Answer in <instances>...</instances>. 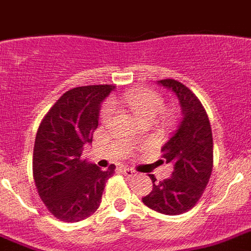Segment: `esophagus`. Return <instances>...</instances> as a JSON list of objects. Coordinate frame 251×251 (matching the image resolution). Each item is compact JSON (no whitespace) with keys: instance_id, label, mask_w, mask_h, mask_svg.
Listing matches in <instances>:
<instances>
[{"instance_id":"34e87169","label":"esophagus","mask_w":251,"mask_h":251,"mask_svg":"<svg viewBox=\"0 0 251 251\" xmlns=\"http://www.w3.org/2000/svg\"><path fill=\"white\" fill-rule=\"evenodd\" d=\"M122 171H123V174L127 175V176H137V175H138L137 171H134L133 169H129V168H123L122 169Z\"/></svg>"}]
</instances>
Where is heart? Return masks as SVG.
I'll list each match as a JSON object with an SVG mask.
<instances>
[{"label": "heart", "mask_w": 251, "mask_h": 251, "mask_svg": "<svg viewBox=\"0 0 251 251\" xmlns=\"http://www.w3.org/2000/svg\"><path fill=\"white\" fill-rule=\"evenodd\" d=\"M117 102L123 104L141 123L146 121H153L164 108L162 96L153 90H132V91L124 94L118 101L113 102V105H117ZM111 114H113V109L110 105L105 106L101 114L102 121H108ZM166 115L171 118L174 113L169 110Z\"/></svg>", "instance_id": "heart-1"}]
</instances>
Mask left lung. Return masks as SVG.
<instances>
[{
    "instance_id": "8db88e82",
    "label": "left lung",
    "mask_w": 251,
    "mask_h": 251,
    "mask_svg": "<svg viewBox=\"0 0 251 251\" xmlns=\"http://www.w3.org/2000/svg\"><path fill=\"white\" fill-rule=\"evenodd\" d=\"M176 95L181 108V121L162 146L161 162L174 166L173 175L156 181L142 202L162 215H181L193 208L202 197L213 168V138L208 115L194 94L179 81H158Z\"/></svg>"
}]
</instances>
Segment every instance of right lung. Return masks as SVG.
<instances>
[{"instance_id":"obj_1","label":"right lung","mask_w":251,"mask_h":251,"mask_svg":"<svg viewBox=\"0 0 251 251\" xmlns=\"http://www.w3.org/2000/svg\"><path fill=\"white\" fill-rule=\"evenodd\" d=\"M114 89L90 85L70 90L40 123L34 145V181L48 211L61 221L78 222L93 215L114 173L115 165L104 171L81 158L93 142L101 102Z\"/></svg>"}]
</instances>
